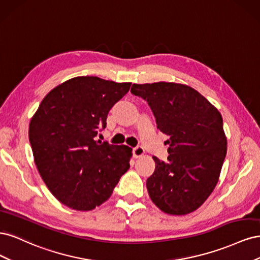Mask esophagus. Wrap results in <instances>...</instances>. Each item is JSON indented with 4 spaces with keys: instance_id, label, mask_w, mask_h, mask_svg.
Returning a JSON list of instances; mask_svg holds the SVG:
<instances>
[{
    "instance_id": "obj_1",
    "label": "esophagus",
    "mask_w": 260,
    "mask_h": 260,
    "mask_svg": "<svg viewBox=\"0 0 260 260\" xmlns=\"http://www.w3.org/2000/svg\"><path fill=\"white\" fill-rule=\"evenodd\" d=\"M132 153H133V157H135V158H138V157L142 156L145 153V151H144V148L142 146H137V147L133 148Z\"/></svg>"
}]
</instances>
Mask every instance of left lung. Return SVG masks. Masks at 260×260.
I'll return each instance as SVG.
<instances>
[{"instance_id": "1", "label": "left lung", "mask_w": 260, "mask_h": 260, "mask_svg": "<svg viewBox=\"0 0 260 260\" xmlns=\"http://www.w3.org/2000/svg\"><path fill=\"white\" fill-rule=\"evenodd\" d=\"M131 93L147 102L157 129L168 136V158L153 156L148 195L166 214L186 215L214 191L226 154L221 114L201 93L174 82L132 84Z\"/></svg>"}]
</instances>
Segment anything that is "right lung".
<instances>
[{
	"mask_svg": "<svg viewBox=\"0 0 260 260\" xmlns=\"http://www.w3.org/2000/svg\"><path fill=\"white\" fill-rule=\"evenodd\" d=\"M130 85L76 77L54 88L31 118L29 141L37 168L67 207L88 211L100 206L130 168L131 147L94 140Z\"/></svg>",
	"mask_w": 260,
	"mask_h": 260,
	"instance_id": "add662e5",
	"label": "right lung"
}]
</instances>
